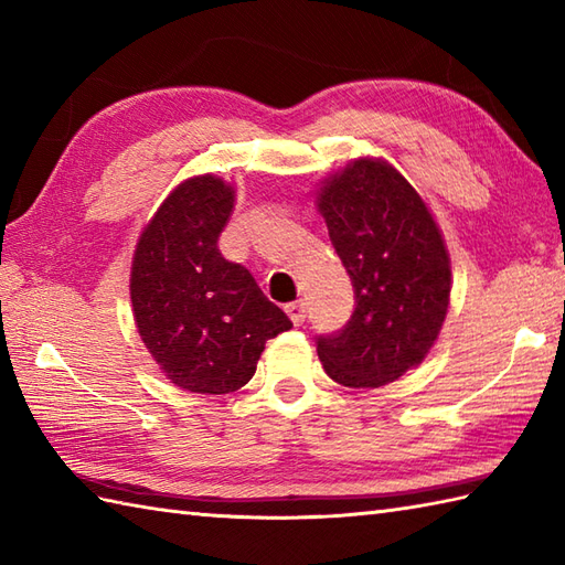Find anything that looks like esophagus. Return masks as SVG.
I'll use <instances>...</instances> for the list:
<instances>
[{
  "mask_svg": "<svg viewBox=\"0 0 565 565\" xmlns=\"http://www.w3.org/2000/svg\"><path fill=\"white\" fill-rule=\"evenodd\" d=\"M286 313H289V318H291V322H294L296 328L303 326V322H306V308H303L301 301L286 306Z\"/></svg>",
  "mask_w": 565,
  "mask_h": 565,
  "instance_id": "esophagus-1",
  "label": "esophagus"
}]
</instances>
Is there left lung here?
Instances as JSON below:
<instances>
[{
    "label": "left lung",
    "instance_id": "obj_1",
    "mask_svg": "<svg viewBox=\"0 0 565 565\" xmlns=\"http://www.w3.org/2000/svg\"><path fill=\"white\" fill-rule=\"evenodd\" d=\"M316 206L356 308L344 330L318 338L326 374L347 388H379L425 362L451 296V259L415 186L381 158H356L322 179Z\"/></svg>",
    "mask_w": 565,
    "mask_h": 565
}]
</instances>
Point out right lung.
Masks as SVG:
<instances>
[{"label": "right lung", "mask_w": 565, "mask_h": 565, "mask_svg": "<svg viewBox=\"0 0 565 565\" xmlns=\"http://www.w3.org/2000/svg\"><path fill=\"white\" fill-rule=\"evenodd\" d=\"M235 186L215 174L170 191L136 243L130 303L142 344L174 386L235 393L255 376L267 340L294 322L245 267L218 252Z\"/></svg>", "instance_id": "right-lung-1"}]
</instances>
